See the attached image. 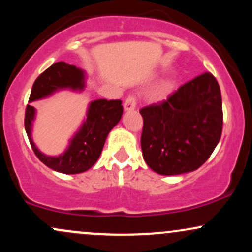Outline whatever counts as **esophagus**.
I'll use <instances>...</instances> for the list:
<instances>
[{
	"mask_svg": "<svg viewBox=\"0 0 252 252\" xmlns=\"http://www.w3.org/2000/svg\"><path fill=\"white\" fill-rule=\"evenodd\" d=\"M124 110L126 111H132V110L136 109V98L135 96H128L124 101Z\"/></svg>",
	"mask_w": 252,
	"mask_h": 252,
	"instance_id": "34e87169",
	"label": "esophagus"
}]
</instances>
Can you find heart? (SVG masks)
Wrapping results in <instances>:
<instances>
[{
	"instance_id": "heart-1",
	"label": "heart",
	"mask_w": 252,
	"mask_h": 252,
	"mask_svg": "<svg viewBox=\"0 0 252 252\" xmlns=\"http://www.w3.org/2000/svg\"><path fill=\"white\" fill-rule=\"evenodd\" d=\"M170 87H171V82L170 81L164 82V84L161 85V91H167Z\"/></svg>"
}]
</instances>
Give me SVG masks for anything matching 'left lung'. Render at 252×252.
Listing matches in <instances>:
<instances>
[{
	"instance_id": "obj_1",
	"label": "left lung",
	"mask_w": 252,
	"mask_h": 252,
	"mask_svg": "<svg viewBox=\"0 0 252 252\" xmlns=\"http://www.w3.org/2000/svg\"><path fill=\"white\" fill-rule=\"evenodd\" d=\"M141 148L146 164L162 176L202 166L222 131L220 87L204 73L178 88L167 100L141 109Z\"/></svg>"
}]
</instances>
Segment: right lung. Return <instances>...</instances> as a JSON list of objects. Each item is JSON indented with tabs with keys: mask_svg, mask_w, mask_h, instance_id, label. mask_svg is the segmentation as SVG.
Instances as JSON below:
<instances>
[{
	"mask_svg": "<svg viewBox=\"0 0 252 252\" xmlns=\"http://www.w3.org/2000/svg\"><path fill=\"white\" fill-rule=\"evenodd\" d=\"M85 86V70L65 62H57L37 77L29 103L48 98L62 90L81 92ZM35 115L37 110L32 105H27L25 129L35 156L51 170L65 175H76L90 170L99 159L107 135L121 121L123 106L121 100L96 99L91 101L84 122L69 140L68 147L59 156H46L33 142L32 130Z\"/></svg>",
	"mask_w": 252,
	"mask_h": 252,
	"instance_id": "obj_1",
	"label": "right lung"
}]
</instances>
